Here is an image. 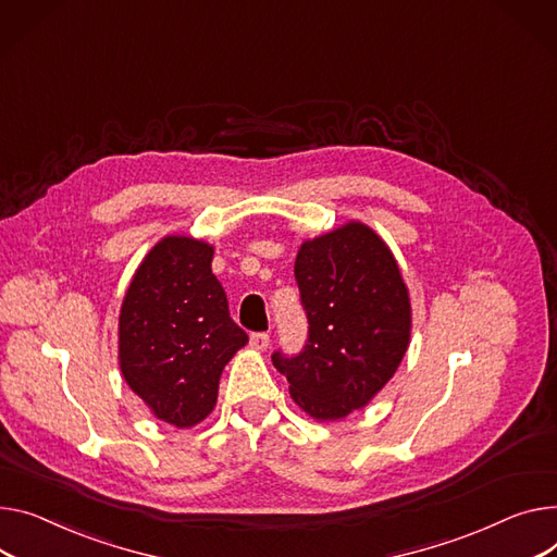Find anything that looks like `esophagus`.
Returning <instances> with one entry per match:
<instances>
[{
	"label": "esophagus",
	"instance_id": "34e87169",
	"mask_svg": "<svg viewBox=\"0 0 557 557\" xmlns=\"http://www.w3.org/2000/svg\"><path fill=\"white\" fill-rule=\"evenodd\" d=\"M269 343H271L269 333H252V336H250V347L255 351H264L269 347Z\"/></svg>",
	"mask_w": 557,
	"mask_h": 557
}]
</instances>
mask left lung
<instances>
[{
    "label": "left lung",
    "mask_w": 557,
    "mask_h": 557,
    "mask_svg": "<svg viewBox=\"0 0 557 557\" xmlns=\"http://www.w3.org/2000/svg\"><path fill=\"white\" fill-rule=\"evenodd\" d=\"M295 280L309 343L295 358L273 354V364L305 414L341 421L396 374L412 338L410 290L389 246L362 221L302 242Z\"/></svg>",
    "instance_id": "1"
}]
</instances>
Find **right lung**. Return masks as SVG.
Wrapping results in <instances>:
<instances>
[{"label":"right lung","instance_id":"right-lung-1","mask_svg":"<svg viewBox=\"0 0 557 557\" xmlns=\"http://www.w3.org/2000/svg\"><path fill=\"white\" fill-rule=\"evenodd\" d=\"M214 246L165 235L138 264L119 315V364L163 423L195 428L214 410L219 379L248 343L212 273Z\"/></svg>","mask_w":557,"mask_h":557}]
</instances>
